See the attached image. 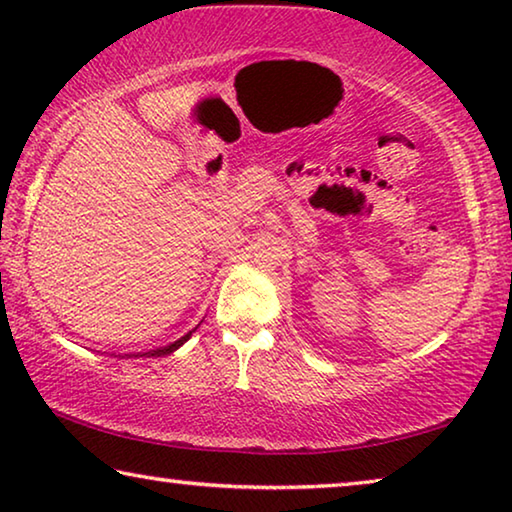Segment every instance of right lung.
Here are the masks:
<instances>
[{"mask_svg": "<svg viewBox=\"0 0 512 512\" xmlns=\"http://www.w3.org/2000/svg\"><path fill=\"white\" fill-rule=\"evenodd\" d=\"M192 332H196V327L192 329ZM192 332H187L185 336H180L178 341H173V343H169V345H164V348H158V350H151V352H144V354H137V357H164V354H171V352H176L180 345L183 343H187L189 341V336H192Z\"/></svg>", "mask_w": 512, "mask_h": 512, "instance_id": "add662e5", "label": "right lung"}]
</instances>
